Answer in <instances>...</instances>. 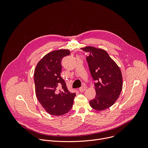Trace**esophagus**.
Segmentation results:
<instances>
[{
  "label": "esophagus",
  "instance_id": "obj_1",
  "mask_svg": "<svg viewBox=\"0 0 148 148\" xmlns=\"http://www.w3.org/2000/svg\"><path fill=\"white\" fill-rule=\"evenodd\" d=\"M86 89H87V87H86V86H82V87H81L79 88V90L81 92H83V91H85Z\"/></svg>",
  "mask_w": 148,
  "mask_h": 148
}]
</instances>
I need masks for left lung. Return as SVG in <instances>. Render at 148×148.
<instances>
[{"label":"left lung","instance_id":"obj_1","mask_svg":"<svg viewBox=\"0 0 148 148\" xmlns=\"http://www.w3.org/2000/svg\"><path fill=\"white\" fill-rule=\"evenodd\" d=\"M87 52L86 60L95 83L96 95L90 101L97 111L107 109L115 102L122 89L121 70L107 51L94 47L81 49Z\"/></svg>","mask_w":148,"mask_h":148}]
</instances>
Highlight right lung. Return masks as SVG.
<instances>
[{"label": "right lung", "mask_w": 148, "mask_h": 148, "mask_svg": "<svg viewBox=\"0 0 148 148\" xmlns=\"http://www.w3.org/2000/svg\"><path fill=\"white\" fill-rule=\"evenodd\" d=\"M69 50H60L46 54L38 62L34 74L37 98L50 115H62L70 111L75 92H70L60 76L62 58L70 55ZM58 88L61 90H58Z\"/></svg>", "instance_id": "right-lung-1"}]
</instances>
